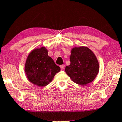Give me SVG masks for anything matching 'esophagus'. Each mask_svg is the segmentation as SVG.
<instances>
[{
  "mask_svg": "<svg viewBox=\"0 0 122 122\" xmlns=\"http://www.w3.org/2000/svg\"><path fill=\"white\" fill-rule=\"evenodd\" d=\"M60 68H61V69L62 70L64 69L65 67H64V66L63 65H60Z\"/></svg>",
  "mask_w": 122,
  "mask_h": 122,
  "instance_id": "34e87169",
  "label": "esophagus"
}]
</instances>
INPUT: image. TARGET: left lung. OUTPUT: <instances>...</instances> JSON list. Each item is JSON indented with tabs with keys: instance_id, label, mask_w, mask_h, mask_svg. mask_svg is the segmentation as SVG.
Returning <instances> with one entry per match:
<instances>
[{
	"instance_id": "obj_1",
	"label": "left lung",
	"mask_w": 122,
	"mask_h": 122,
	"mask_svg": "<svg viewBox=\"0 0 122 122\" xmlns=\"http://www.w3.org/2000/svg\"><path fill=\"white\" fill-rule=\"evenodd\" d=\"M70 65L65 71L75 83L85 85L94 80L98 74L99 63L94 53L85 47L73 48L70 56Z\"/></svg>"
}]
</instances>
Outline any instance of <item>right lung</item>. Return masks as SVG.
Segmentation results:
<instances>
[{
	"label": "right lung",
	"mask_w": 122,
	"mask_h": 122,
	"mask_svg": "<svg viewBox=\"0 0 122 122\" xmlns=\"http://www.w3.org/2000/svg\"><path fill=\"white\" fill-rule=\"evenodd\" d=\"M45 47L34 50L27 58L25 71L28 80L40 86L48 85L53 80L55 74L60 71Z\"/></svg>",
	"instance_id": "1"
}]
</instances>
